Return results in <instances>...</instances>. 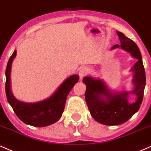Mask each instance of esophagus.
<instances>
[{
  "instance_id": "obj_1",
  "label": "esophagus",
  "mask_w": 151,
  "mask_h": 151,
  "mask_svg": "<svg viewBox=\"0 0 151 151\" xmlns=\"http://www.w3.org/2000/svg\"><path fill=\"white\" fill-rule=\"evenodd\" d=\"M90 72V68H88V67L87 66H83L80 69V71H79L80 77H81V78H83V77H85V76L88 75V74H89Z\"/></svg>"
}]
</instances>
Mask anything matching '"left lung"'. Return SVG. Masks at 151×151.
Instances as JSON below:
<instances>
[{
    "label": "left lung",
    "instance_id": "8db88e82",
    "mask_svg": "<svg viewBox=\"0 0 151 151\" xmlns=\"http://www.w3.org/2000/svg\"><path fill=\"white\" fill-rule=\"evenodd\" d=\"M116 34L121 45L115 44L111 49L120 47L138 59L132 68L134 73L133 83L135 86L132 93L137 97L136 102L129 103L127 99L128 92L111 93L101 80L92 77H85L83 80L86 85L85 98L90 114L95 121L108 126L122 124L139 110L142 103L146 86V73L139 47L134 41L123 33L116 31Z\"/></svg>",
    "mask_w": 151,
    "mask_h": 151
}]
</instances>
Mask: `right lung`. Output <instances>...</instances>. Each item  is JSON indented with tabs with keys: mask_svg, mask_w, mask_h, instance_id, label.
I'll return each mask as SVG.
<instances>
[{
	"mask_svg": "<svg viewBox=\"0 0 151 151\" xmlns=\"http://www.w3.org/2000/svg\"><path fill=\"white\" fill-rule=\"evenodd\" d=\"M17 51L15 50L8 62L5 70V93L8 103L19 119L35 127H44L55 123L61 118L64 110L66 97L73 87L78 83L79 76L73 75L64 81L55 93L43 101L26 103L17 100L10 90V71Z\"/></svg>",
	"mask_w": 151,
	"mask_h": 151,
	"instance_id": "1",
	"label": "right lung"
}]
</instances>
